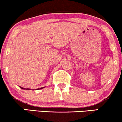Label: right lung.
<instances>
[{
    "label": "right lung",
    "mask_w": 122,
    "mask_h": 122,
    "mask_svg": "<svg viewBox=\"0 0 122 122\" xmlns=\"http://www.w3.org/2000/svg\"><path fill=\"white\" fill-rule=\"evenodd\" d=\"M20 88L21 89H26V90H31V89H29V88H24V87H20ZM45 87H40V88H39V89H37V90H39V89H43V88H44Z\"/></svg>",
    "instance_id": "1"
}]
</instances>
